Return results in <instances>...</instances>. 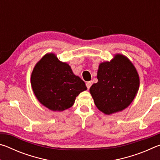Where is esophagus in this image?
I'll return each mask as SVG.
<instances>
[{
    "label": "esophagus",
    "instance_id": "obj_1",
    "mask_svg": "<svg viewBox=\"0 0 160 160\" xmlns=\"http://www.w3.org/2000/svg\"><path fill=\"white\" fill-rule=\"evenodd\" d=\"M92 85V81H89V82H86V86L87 88H88V89H90Z\"/></svg>",
    "mask_w": 160,
    "mask_h": 160
}]
</instances>
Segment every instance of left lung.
I'll return each instance as SVG.
<instances>
[{"instance_id": "1", "label": "left lung", "mask_w": 160, "mask_h": 160, "mask_svg": "<svg viewBox=\"0 0 160 160\" xmlns=\"http://www.w3.org/2000/svg\"><path fill=\"white\" fill-rule=\"evenodd\" d=\"M97 77L98 82L91 86L90 92L97 109L105 114L125 109L138 91V73L122 54H116L110 61L100 63Z\"/></svg>"}]
</instances>
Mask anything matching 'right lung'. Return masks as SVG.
<instances>
[{
  "instance_id": "right-lung-1",
  "label": "right lung",
  "mask_w": 160,
  "mask_h": 160,
  "mask_svg": "<svg viewBox=\"0 0 160 160\" xmlns=\"http://www.w3.org/2000/svg\"><path fill=\"white\" fill-rule=\"evenodd\" d=\"M31 85L39 102L53 112L69 109L78 94L87 90L85 83L74 75L69 65L52 53L44 55L34 66Z\"/></svg>"
}]
</instances>
